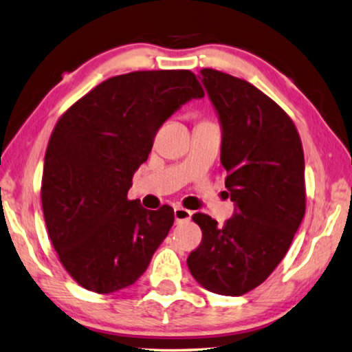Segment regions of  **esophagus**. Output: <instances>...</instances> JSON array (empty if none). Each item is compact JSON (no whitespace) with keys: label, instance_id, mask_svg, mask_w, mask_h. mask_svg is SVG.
Wrapping results in <instances>:
<instances>
[{"label":"esophagus","instance_id":"1","mask_svg":"<svg viewBox=\"0 0 352 352\" xmlns=\"http://www.w3.org/2000/svg\"><path fill=\"white\" fill-rule=\"evenodd\" d=\"M191 212L190 210L183 208V207H175L174 208V217H175V221L177 223H182V221H188V219H191Z\"/></svg>","mask_w":352,"mask_h":352}]
</instances>
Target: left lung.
Instances as JSON below:
<instances>
[{
    "label": "left lung",
    "mask_w": 352,
    "mask_h": 352,
    "mask_svg": "<svg viewBox=\"0 0 352 352\" xmlns=\"http://www.w3.org/2000/svg\"><path fill=\"white\" fill-rule=\"evenodd\" d=\"M221 124V164L235 212L224 226L192 214L202 242L188 256L199 285L243 296L267 280L305 214V160L285 110L250 82L214 69L199 77Z\"/></svg>",
    "instance_id": "obj_1"
}]
</instances>
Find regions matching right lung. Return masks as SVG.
I'll return each instance as SVG.
<instances>
[{
  "label": "right lung",
  "mask_w": 352,
  "mask_h": 352,
  "mask_svg": "<svg viewBox=\"0 0 352 352\" xmlns=\"http://www.w3.org/2000/svg\"><path fill=\"white\" fill-rule=\"evenodd\" d=\"M201 98L191 71H135L99 83L58 120L45 151L42 210L60 262L85 289L134 285L167 237L174 208L146 210L128 191L161 124Z\"/></svg>",
  "instance_id": "add662e5"
}]
</instances>
